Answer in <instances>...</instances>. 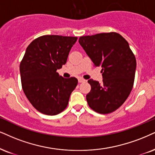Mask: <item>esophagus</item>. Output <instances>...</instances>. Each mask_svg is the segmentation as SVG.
<instances>
[{
	"instance_id": "obj_1",
	"label": "esophagus",
	"mask_w": 155,
	"mask_h": 155,
	"mask_svg": "<svg viewBox=\"0 0 155 155\" xmlns=\"http://www.w3.org/2000/svg\"><path fill=\"white\" fill-rule=\"evenodd\" d=\"M85 80H84L83 78H78V82L79 83H83V82H85Z\"/></svg>"
}]
</instances>
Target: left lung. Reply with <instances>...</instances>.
I'll use <instances>...</instances> for the list:
<instances>
[{
    "mask_svg": "<svg viewBox=\"0 0 155 155\" xmlns=\"http://www.w3.org/2000/svg\"><path fill=\"white\" fill-rule=\"evenodd\" d=\"M79 43L94 65L102 68V83L87 81L88 106L99 114L114 111L129 97L134 82L137 61L129 43L116 32L81 37Z\"/></svg>",
    "mask_w": 155,
    "mask_h": 155,
    "instance_id": "1",
    "label": "left lung"
}]
</instances>
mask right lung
<instances>
[{
    "instance_id": "1",
    "label": "right lung",
    "mask_w": 155,
    "mask_h": 155,
    "mask_svg": "<svg viewBox=\"0 0 155 155\" xmlns=\"http://www.w3.org/2000/svg\"><path fill=\"white\" fill-rule=\"evenodd\" d=\"M77 39L45 35L34 39L26 48L20 64L22 88L32 106L44 114L54 116L65 109L77 86V78H64L57 72L65 64Z\"/></svg>"
}]
</instances>
